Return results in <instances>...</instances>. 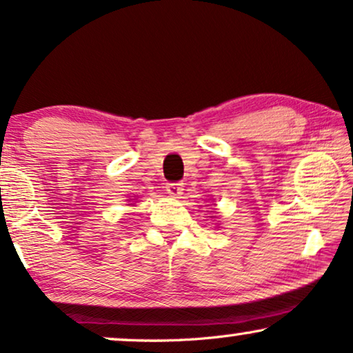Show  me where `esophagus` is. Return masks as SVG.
Returning a JSON list of instances; mask_svg holds the SVG:
<instances>
[{
	"mask_svg": "<svg viewBox=\"0 0 353 353\" xmlns=\"http://www.w3.org/2000/svg\"><path fill=\"white\" fill-rule=\"evenodd\" d=\"M182 190H184V185L181 182H169V184H166V192L171 197L177 199L182 194Z\"/></svg>",
	"mask_w": 353,
	"mask_h": 353,
	"instance_id": "1",
	"label": "esophagus"
}]
</instances>
